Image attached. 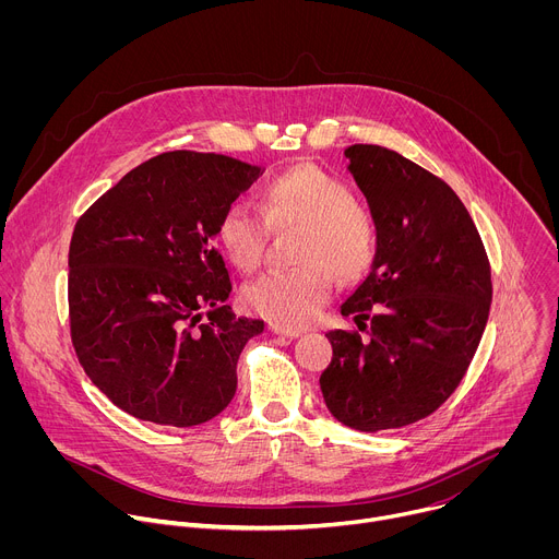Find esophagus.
Masks as SVG:
<instances>
[{
	"mask_svg": "<svg viewBox=\"0 0 559 559\" xmlns=\"http://www.w3.org/2000/svg\"><path fill=\"white\" fill-rule=\"evenodd\" d=\"M270 332H272L274 336H283V338H298V336H300V332H296V330H285V328H278V325H272Z\"/></svg>",
	"mask_w": 559,
	"mask_h": 559,
	"instance_id": "obj_1",
	"label": "esophagus"
}]
</instances>
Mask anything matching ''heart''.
Instances as JSON below:
<instances>
[{
  "label": "heart",
  "instance_id": "b5f03b06",
  "mask_svg": "<svg viewBox=\"0 0 559 559\" xmlns=\"http://www.w3.org/2000/svg\"><path fill=\"white\" fill-rule=\"evenodd\" d=\"M261 213L246 203L227 205L214 227L225 261L241 274L261 267L272 231L302 229L294 274L267 276L243 292V305L272 325L300 330L309 325L336 289L360 283L373 270L380 241L371 214L338 177L316 168L287 170L261 190Z\"/></svg>",
  "mask_w": 559,
  "mask_h": 559
}]
</instances>
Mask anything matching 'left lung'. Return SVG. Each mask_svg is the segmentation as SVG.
I'll return each mask as SVG.
<instances>
[{
	"mask_svg": "<svg viewBox=\"0 0 559 559\" xmlns=\"http://www.w3.org/2000/svg\"><path fill=\"white\" fill-rule=\"evenodd\" d=\"M349 173L369 201L380 254L343 302L358 332H330L321 376L332 416L358 431L433 414L464 378L491 307V265L464 203L403 154L356 143Z\"/></svg>",
	"mask_w": 559,
	"mask_h": 559,
	"instance_id": "left-lung-1",
	"label": "left lung"
}]
</instances>
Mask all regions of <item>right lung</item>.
<instances>
[{
    "mask_svg": "<svg viewBox=\"0 0 559 559\" xmlns=\"http://www.w3.org/2000/svg\"><path fill=\"white\" fill-rule=\"evenodd\" d=\"M261 175L238 158L175 150L130 170L79 216L68 252L74 354L126 414L164 427L218 416L263 321L225 305L214 227Z\"/></svg>",
    "mask_w": 559,
    "mask_h": 559,
    "instance_id": "1",
    "label": "right lung"
}]
</instances>
